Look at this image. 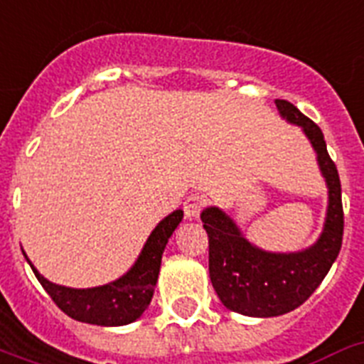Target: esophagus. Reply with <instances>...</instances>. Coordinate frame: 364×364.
Here are the masks:
<instances>
[{
  "label": "esophagus",
  "instance_id": "34e87169",
  "mask_svg": "<svg viewBox=\"0 0 364 364\" xmlns=\"http://www.w3.org/2000/svg\"><path fill=\"white\" fill-rule=\"evenodd\" d=\"M207 203H209L207 196L194 192V194L185 198V201H183V209H185V215H187L188 218H196V216H200L201 210L205 209Z\"/></svg>",
  "mask_w": 364,
  "mask_h": 364
}]
</instances>
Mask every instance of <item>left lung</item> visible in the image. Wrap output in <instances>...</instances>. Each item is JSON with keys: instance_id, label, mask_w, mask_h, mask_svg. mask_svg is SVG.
<instances>
[{"instance_id": "8db88e82", "label": "left lung", "mask_w": 364, "mask_h": 364, "mask_svg": "<svg viewBox=\"0 0 364 364\" xmlns=\"http://www.w3.org/2000/svg\"><path fill=\"white\" fill-rule=\"evenodd\" d=\"M281 116L304 127L316 149L329 188V207L322 237L298 253H267L240 235L233 220L216 207L201 213L209 235V276L220 301L248 316H279L300 307L313 294L343 246L344 210L337 166L329 157L322 131L287 100H276Z\"/></svg>"}]
</instances>
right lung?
<instances>
[{
	"mask_svg": "<svg viewBox=\"0 0 364 364\" xmlns=\"http://www.w3.org/2000/svg\"><path fill=\"white\" fill-rule=\"evenodd\" d=\"M181 218L183 210H173L163 222H159L149 239L146 240L144 250L136 259L135 267L109 285L94 287V289H68V287L55 285L42 277L35 267L31 268L36 279L41 281V285L51 296L57 307L73 320L96 323V326L131 323L148 309L161 270L164 246Z\"/></svg>",
	"mask_w": 364,
	"mask_h": 364,
	"instance_id": "add662e5",
	"label": "right lung"
}]
</instances>
